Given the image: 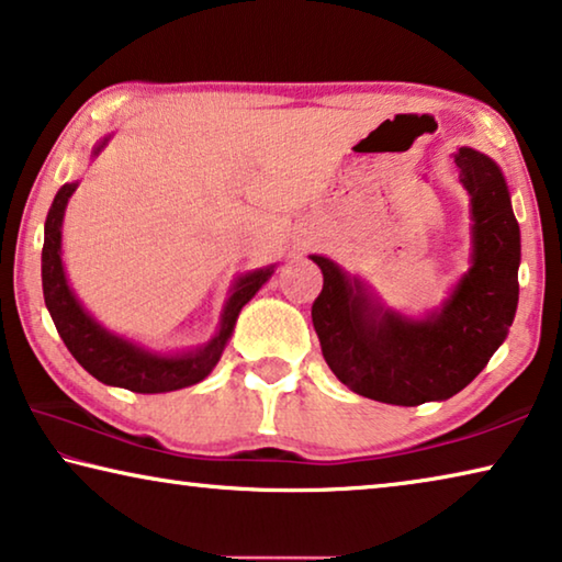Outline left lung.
I'll use <instances>...</instances> for the list:
<instances>
[{
    "label": "left lung",
    "instance_id": "8db88e82",
    "mask_svg": "<svg viewBox=\"0 0 562 562\" xmlns=\"http://www.w3.org/2000/svg\"><path fill=\"white\" fill-rule=\"evenodd\" d=\"M473 207V265L456 290L423 319L372 305L360 280L327 257L313 325L335 378L362 397L415 407L448 400L470 385L503 345L518 310L520 227L505 177L470 147L456 155Z\"/></svg>",
    "mask_w": 562,
    "mask_h": 562
}]
</instances>
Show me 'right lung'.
<instances>
[{"instance_id":"obj_1","label":"right lung","mask_w":562,"mask_h":562,"mask_svg":"<svg viewBox=\"0 0 562 562\" xmlns=\"http://www.w3.org/2000/svg\"><path fill=\"white\" fill-rule=\"evenodd\" d=\"M106 145L94 147V155ZM77 182L61 184L55 202H52L47 222H44V247H42V290L44 302L61 340L67 350L75 355V360L82 364L89 375L97 378L104 385L124 387L132 393H172V390L190 387L194 382L204 380L212 368L220 362L222 350L233 335L239 310H243L255 292L270 280L272 267L265 270L247 272L237 280L233 295H229L225 313L220 319V329L212 340L194 352L184 355H155L137 347L124 337L112 335L94 317L85 313L79 305L75 292L69 290L65 278V265H61V220H65V207Z\"/></svg>"}]
</instances>
